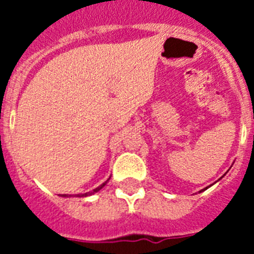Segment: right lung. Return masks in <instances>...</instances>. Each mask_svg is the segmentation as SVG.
I'll return each mask as SVG.
<instances>
[{
    "label": "right lung",
    "mask_w": 254,
    "mask_h": 254,
    "mask_svg": "<svg viewBox=\"0 0 254 254\" xmlns=\"http://www.w3.org/2000/svg\"><path fill=\"white\" fill-rule=\"evenodd\" d=\"M105 183H107V182H105ZM105 183H103L102 186H99V187H98V188H95V190H91V192H87V193H84V194H76V197H86V196H90V194L95 193V192H98V190H102V188L105 186ZM64 197H66V196H64Z\"/></svg>",
    "instance_id": "right-lung-1"
}]
</instances>
